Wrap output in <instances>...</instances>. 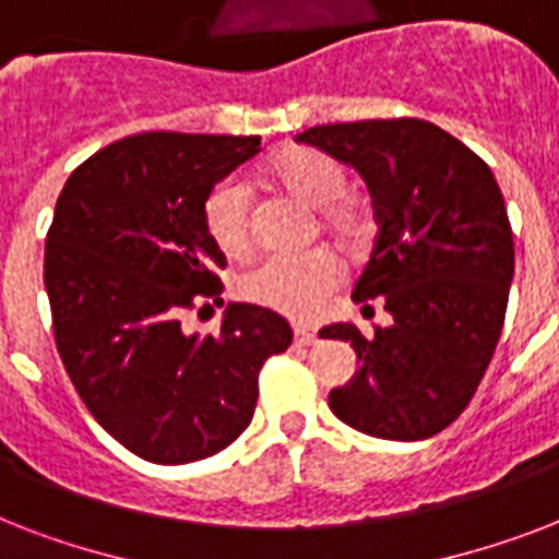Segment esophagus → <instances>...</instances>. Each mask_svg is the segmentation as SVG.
Masks as SVG:
<instances>
[{"label":"esophagus","instance_id":"obj_1","mask_svg":"<svg viewBox=\"0 0 559 559\" xmlns=\"http://www.w3.org/2000/svg\"><path fill=\"white\" fill-rule=\"evenodd\" d=\"M293 336H296V345H313L319 340L316 328H307V324H293Z\"/></svg>","mask_w":559,"mask_h":559}]
</instances>
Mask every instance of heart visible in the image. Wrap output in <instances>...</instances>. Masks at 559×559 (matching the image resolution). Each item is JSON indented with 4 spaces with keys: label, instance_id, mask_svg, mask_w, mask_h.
<instances>
[{
    "label": "heart",
    "instance_id": "obj_1",
    "mask_svg": "<svg viewBox=\"0 0 559 559\" xmlns=\"http://www.w3.org/2000/svg\"><path fill=\"white\" fill-rule=\"evenodd\" d=\"M266 182L296 200L313 205L319 226L340 240H357L366 228L362 202L348 193V170L336 156L319 147L293 144L266 162ZM202 226L211 243L228 258H243L252 249V197L240 179H219L202 202ZM342 263L328 249L301 254H272L254 263L237 281L246 301L275 310L289 319H313L340 287Z\"/></svg>",
    "mask_w": 559,
    "mask_h": 559
}]
</instances>
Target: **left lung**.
I'll return each instance as SVG.
<instances>
[{"label":"left lung","mask_w":559,"mask_h":559,"mask_svg":"<svg viewBox=\"0 0 559 559\" xmlns=\"http://www.w3.org/2000/svg\"><path fill=\"white\" fill-rule=\"evenodd\" d=\"M296 139L368 182L377 240L354 301L366 316L380 301L394 319L368 336L324 328L359 359L331 391V412L373 438H432L467 408L502 336L513 278L502 191L481 156L420 118L319 124Z\"/></svg>","instance_id":"1"}]
</instances>
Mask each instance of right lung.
Listing matches in <instances>:
<instances>
[{
  "instance_id": "add662e5",
  "label": "right lung",
  "mask_w": 559,
  "mask_h": 559,
  "mask_svg": "<svg viewBox=\"0 0 559 559\" xmlns=\"http://www.w3.org/2000/svg\"><path fill=\"white\" fill-rule=\"evenodd\" d=\"M258 147L261 135H127L57 197L43 266L57 354L92 417L153 464L226 450L252 420L263 362L293 342L287 319L254 305L228 307L209 336L179 322L223 305L226 254L202 202Z\"/></svg>"
}]
</instances>
